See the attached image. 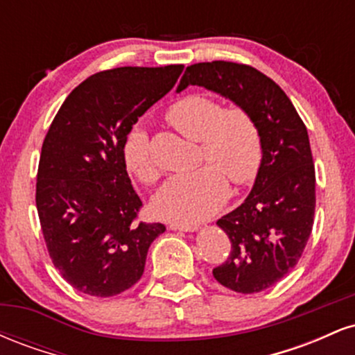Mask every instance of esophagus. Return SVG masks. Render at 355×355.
<instances>
[{
  "instance_id": "esophagus-1",
  "label": "esophagus",
  "mask_w": 355,
  "mask_h": 355,
  "mask_svg": "<svg viewBox=\"0 0 355 355\" xmlns=\"http://www.w3.org/2000/svg\"><path fill=\"white\" fill-rule=\"evenodd\" d=\"M170 230L195 232V230H198V225H193V223H170Z\"/></svg>"
}]
</instances>
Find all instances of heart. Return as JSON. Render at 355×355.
Segmentation results:
<instances>
[{"label":"heart","instance_id":"b5f03b06","mask_svg":"<svg viewBox=\"0 0 355 355\" xmlns=\"http://www.w3.org/2000/svg\"><path fill=\"white\" fill-rule=\"evenodd\" d=\"M166 121L182 135L200 140L202 168L170 177L153 198L158 217L175 223H197L222 209L229 197V181L237 187L252 183L263 160V141L255 118L245 108L223 107L207 95H187L173 101ZM123 164L144 183L158 178L148 135L132 126L121 145Z\"/></svg>","mask_w":355,"mask_h":355}]
</instances>
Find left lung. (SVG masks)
Here are the masks:
<instances>
[{"label": "left lung", "mask_w": 355, "mask_h": 355, "mask_svg": "<svg viewBox=\"0 0 355 355\" xmlns=\"http://www.w3.org/2000/svg\"><path fill=\"white\" fill-rule=\"evenodd\" d=\"M198 85L245 108L262 133L263 160L245 202L217 225L232 250L214 268L218 284L255 294L284 279L299 262L315 211V168L302 118L284 89L254 67L207 61L187 67L177 92Z\"/></svg>", "instance_id": "1"}]
</instances>
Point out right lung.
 <instances>
[{
	"instance_id": "1",
	"label": "right lung",
	"mask_w": 355,
	"mask_h": 355,
	"mask_svg": "<svg viewBox=\"0 0 355 355\" xmlns=\"http://www.w3.org/2000/svg\"><path fill=\"white\" fill-rule=\"evenodd\" d=\"M183 64L95 73L63 101L44 137L36 209L53 266L83 294L112 297L144 275L164 223L138 220L121 145L138 118L165 96Z\"/></svg>"
}]
</instances>
